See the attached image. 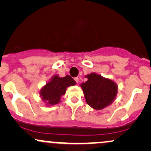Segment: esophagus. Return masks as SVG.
<instances>
[{"label":"esophagus","mask_w":151,"mask_h":151,"mask_svg":"<svg viewBox=\"0 0 151 151\" xmlns=\"http://www.w3.org/2000/svg\"><path fill=\"white\" fill-rule=\"evenodd\" d=\"M74 81H75L77 83H78V82H79V78L75 77V78H74Z\"/></svg>","instance_id":"esophagus-1"}]
</instances>
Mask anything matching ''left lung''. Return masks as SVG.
Segmentation results:
<instances>
[{
    "label": "left lung",
    "instance_id": "obj_1",
    "mask_svg": "<svg viewBox=\"0 0 151 151\" xmlns=\"http://www.w3.org/2000/svg\"><path fill=\"white\" fill-rule=\"evenodd\" d=\"M88 80L81 84L86 103L96 110L112 103L117 93L116 83L101 76L91 73L86 76Z\"/></svg>",
    "mask_w": 151,
    "mask_h": 151
}]
</instances>
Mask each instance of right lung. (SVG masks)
Instances as JSON below:
<instances>
[{
	"label": "right lung",
	"instance_id": "add662e5",
	"mask_svg": "<svg viewBox=\"0 0 151 151\" xmlns=\"http://www.w3.org/2000/svg\"><path fill=\"white\" fill-rule=\"evenodd\" d=\"M75 84L76 81L70 76L67 75L62 78L55 75L42 88L40 96L43 101H46L49 104H57L60 102L62 95L65 93L67 86L75 85Z\"/></svg>",
	"mask_w": 151,
	"mask_h": 151
}]
</instances>
